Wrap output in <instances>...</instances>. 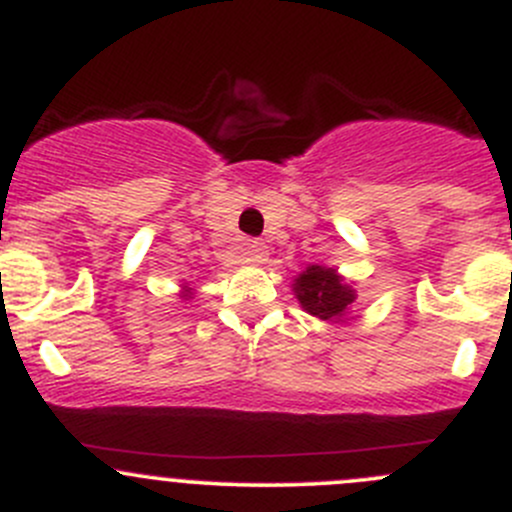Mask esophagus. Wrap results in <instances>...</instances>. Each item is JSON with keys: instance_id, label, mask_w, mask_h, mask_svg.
Wrapping results in <instances>:
<instances>
[{"instance_id": "esophagus-1", "label": "esophagus", "mask_w": 512, "mask_h": 512, "mask_svg": "<svg viewBox=\"0 0 512 512\" xmlns=\"http://www.w3.org/2000/svg\"><path fill=\"white\" fill-rule=\"evenodd\" d=\"M240 257L245 262H255V265H260V262L267 260V245L265 242H257V240L242 242Z\"/></svg>"}]
</instances>
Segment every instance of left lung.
<instances>
[{
    "label": "left lung",
    "mask_w": 512,
    "mask_h": 512,
    "mask_svg": "<svg viewBox=\"0 0 512 512\" xmlns=\"http://www.w3.org/2000/svg\"><path fill=\"white\" fill-rule=\"evenodd\" d=\"M299 307L322 322L339 324L356 304V289L334 267L309 265L292 282Z\"/></svg>",
    "instance_id": "8db88e82"
}]
</instances>
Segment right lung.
Returning a JSON list of instances; mask_svg holds the SVG:
<instances>
[{
	"label": "right lung",
	"instance_id": "right-lung-1",
	"mask_svg": "<svg viewBox=\"0 0 512 512\" xmlns=\"http://www.w3.org/2000/svg\"><path fill=\"white\" fill-rule=\"evenodd\" d=\"M180 299H193V287H190L188 282H185L183 289H180Z\"/></svg>",
	"mask_w": 512,
	"mask_h": 512
}]
</instances>
